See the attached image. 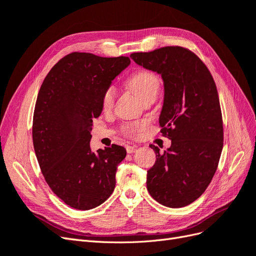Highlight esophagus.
<instances>
[{
    "mask_svg": "<svg viewBox=\"0 0 256 256\" xmlns=\"http://www.w3.org/2000/svg\"><path fill=\"white\" fill-rule=\"evenodd\" d=\"M126 150L128 154H134L136 152V146H127Z\"/></svg>",
    "mask_w": 256,
    "mask_h": 256,
    "instance_id": "1",
    "label": "esophagus"
}]
</instances>
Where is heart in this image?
I'll return each mask as SVG.
<instances>
[{"label":"heart","instance_id":"b5f03b06","mask_svg":"<svg viewBox=\"0 0 256 256\" xmlns=\"http://www.w3.org/2000/svg\"><path fill=\"white\" fill-rule=\"evenodd\" d=\"M127 84L134 94L142 100L147 96H157L160 88V79L156 74L150 70H138L129 76ZM115 95L116 90L113 85H109L104 88L102 96V106L104 111H110L113 108ZM145 127V122H134L124 125L122 130L128 136H136Z\"/></svg>","mask_w":256,"mask_h":256}]
</instances>
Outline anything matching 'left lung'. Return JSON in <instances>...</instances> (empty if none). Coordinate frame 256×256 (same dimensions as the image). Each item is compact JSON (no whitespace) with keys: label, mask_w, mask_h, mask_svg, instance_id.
I'll list each match as a JSON object with an SVG mask.
<instances>
[{"label":"left lung","mask_w":256,"mask_h":256,"mask_svg":"<svg viewBox=\"0 0 256 256\" xmlns=\"http://www.w3.org/2000/svg\"><path fill=\"white\" fill-rule=\"evenodd\" d=\"M138 65L161 74L164 83L161 132L171 147L156 152L147 171V190L158 203L180 208L194 202L210 184L223 148L218 90L210 72L196 53L172 46L130 56Z\"/></svg>","instance_id":"left-lung-1"}]
</instances>
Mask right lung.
Returning <instances> with one entry per match:
<instances>
[{"label":"right lung","mask_w":256,"mask_h":256,"mask_svg":"<svg viewBox=\"0 0 256 256\" xmlns=\"http://www.w3.org/2000/svg\"><path fill=\"white\" fill-rule=\"evenodd\" d=\"M129 64L128 56L69 53L51 68L38 92L32 129L36 157L54 194L72 208H95L115 188L126 150L112 144L92 152L90 131L102 111L104 88Z\"/></svg>","instance_id":"1"}]
</instances>
